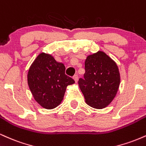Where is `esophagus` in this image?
I'll return each instance as SVG.
<instances>
[{
  "label": "esophagus",
  "mask_w": 146,
  "mask_h": 146,
  "mask_svg": "<svg viewBox=\"0 0 146 146\" xmlns=\"http://www.w3.org/2000/svg\"><path fill=\"white\" fill-rule=\"evenodd\" d=\"M73 78H74V80H75V82H76H76L78 81V75H77V74L74 75Z\"/></svg>",
  "instance_id": "34e87169"
}]
</instances>
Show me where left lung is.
Masks as SVG:
<instances>
[{
	"label": "left lung",
	"mask_w": 146,
	"mask_h": 146,
	"mask_svg": "<svg viewBox=\"0 0 146 146\" xmlns=\"http://www.w3.org/2000/svg\"><path fill=\"white\" fill-rule=\"evenodd\" d=\"M85 71L78 83L85 102L95 109H103L113 100L118 90L120 76L117 65L100 51L87 56Z\"/></svg>",
	"instance_id": "left-lung-1"
}]
</instances>
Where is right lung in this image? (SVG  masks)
Segmentation results:
<instances>
[{
	"label": "right lung",
	"mask_w": 146,
	"mask_h": 146,
	"mask_svg": "<svg viewBox=\"0 0 146 146\" xmlns=\"http://www.w3.org/2000/svg\"><path fill=\"white\" fill-rule=\"evenodd\" d=\"M66 67L50 54H39L29 68L28 84L35 100L47 109L57 107L62 101L66 87L75 83L65 74Z\"/></svg>",
	"instance_id": "right-lung-1"
}]
</instances>
